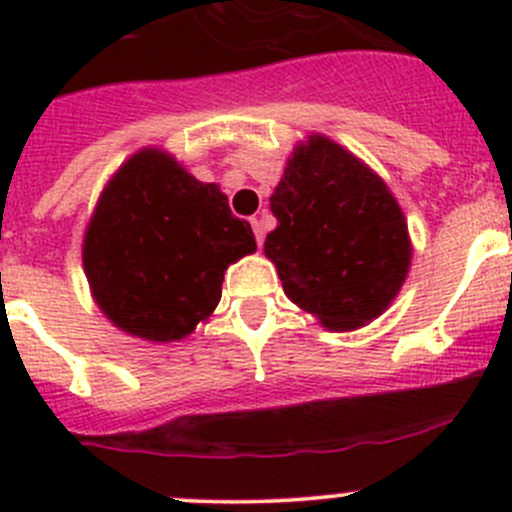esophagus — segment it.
Wrapping results in <instances>:
<instances>
[{"instance_id":"1","label":"esophagus","mask_w":512,"mask_h":512,"mask_svg":"<svg viewBox=\"0 0 512 512\" xmlns=\"http://www.w3.org/2000/svg\"><path fill=\"white\" fill-rule=\"evenodd\" d=\"M252 230H255V237H257V245H262L265 242V218H252Z\"/></svg>"}]
</instances>
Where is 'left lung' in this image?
Returning <instances> with one entry per match:
<instances>
[{
  "label": "left lung",
  "mask_w": 512,
  "mask_h": 512,
  "mask_svg": "<svg viewBox=\"0 0 512 512\" xmlns=\"http://www.w3.org/2000/svg\"><path fill=\"white\" fill-rule=\"evenodd\" d=\"M270 208L277 227L265 255L297 307L337 332L389 307L409 272V230L384 180L359 158L309 136L289 158Z\"/></svg>",
  "instance_id": "obj_1"
}]
</instances>
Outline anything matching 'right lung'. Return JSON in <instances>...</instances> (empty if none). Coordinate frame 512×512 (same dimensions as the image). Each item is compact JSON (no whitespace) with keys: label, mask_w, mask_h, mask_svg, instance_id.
<instances>
[{"label":"right lung","mask_w":512,"mask_h":512,"mask_svg":"<svg viewBox=\"0 0 512 512\" xmlns=\"http://www.w3.org/2000/svg\"><path fill=\"white\" fill-rule=\"evenodd\" d=\"M255 250L250 223L232 215L218 185L146 148L103 190L86 227L84 270L116 327L175 342L218 307L227 265Z\"/></svg>","instance_id":"add662e5"}]
</instances>
